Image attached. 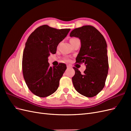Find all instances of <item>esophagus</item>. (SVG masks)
I'll list each match as a JSON object with an SVG mask.
<instances>
[{"mask_svg": "<svg viewBox=\"0 0 131 131\" xmlns=\"http://www.w3.org/2000/svg\"><path fill=\"white\" fill-rule=\"evenodd\" d=\"M67 68H71V66H70V65H67Z\"/></svg>", "mask_w": 131, "mask_h": 131, "instance_id": "1", "label": "esophagus"}]
</instances>
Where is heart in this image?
<instances>
[{
    "label": "heart",
    "mask_w": 131,
    "mask_h": 131,
    "mask_svg": "<svg viewBox=\"0 0 131 131\" xmlns=\"http://www.w3.org/2000/svg\"><path fill=\"white\" fill-rule=\"evenodd\" d=\"M75 39H77L76 38H73V39H71V40H70V41H73V40H75ZM68 59H65V61H68Z\"/></svg>",
    "instance_id": "b5f03b06"
}]
</instances>
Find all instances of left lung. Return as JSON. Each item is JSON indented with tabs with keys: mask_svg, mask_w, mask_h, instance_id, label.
Returning a JSON list of instances; mask_svg holds the SVG:
<instances>
[{
	"mask_svg": "<svg viewBox=\"0 0 131 131\" xmlns=\"http://www.w3.org/2000/svg\"><path fill=\"white\" fill-rule=\"evenodd\" d=\"M70 37L80 39L81 48L76 58L77 63H84L86 69L81 74L74 67L72 81L75 89L87 97H93L105 86L109 64L107 45L104 37L92 26H84L73 29Z\"/></svg>",
	"mask_w": 131,
	"mask_h": 131,
	"instance_id": "obj_1",
	"label": "left lung"
}]
</instances>
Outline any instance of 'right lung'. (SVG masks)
<instances>
[{"label":"right lung","instance_id":"1","mask_svg":"<svg viewBox=\"0 0 131 131\" xmlns=\"http://www.w3.org/2000/svg\"><path fill=\"white\" fill-rule=\"evenodd\" d=\"M70 30L43 25L37 28L27 39L22 57L23 75L28 88L38 97L49 96L58 88L67 67L64 63L50 67L48 57L50 53H56L59 43Z\"/></svg>","mask_w":131,"mask_h":131}]
</instances>
